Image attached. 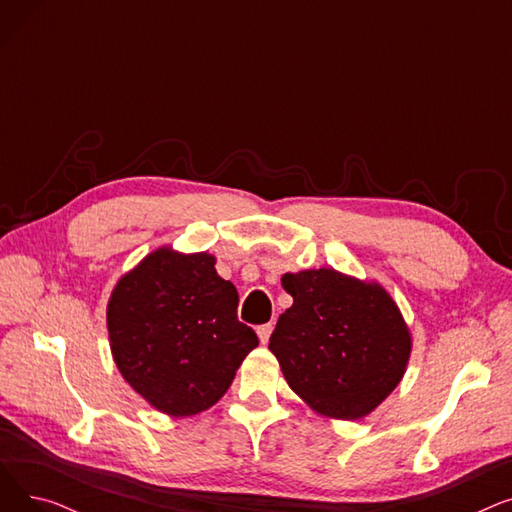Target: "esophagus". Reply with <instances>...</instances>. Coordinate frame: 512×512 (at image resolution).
I'll return each instance as SVG.
<instances>
[{"label":"esophagus","mask_w":512,"mask_h":512,"mask_svg":"<svg viewBox=\"0 0 512 512\" xmlns=\"http://www.w3.org/2000/svg\"><path fill=\"white\" fill-rule=\"evenodd\" d=\"M272 330H274V324H272V321H270V324H261V326H257V336H259L261 344H265L267 340H270Z\"/></svg>","instance_id":"esophagus-1"}]
</instances>
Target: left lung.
Returning a JSON list of instances; mask_svg holds the SVG:
<instances>
[{"label":"left lung","instance_id":"1","mask_svg":"<svg viewBox=\"0 0 512 512\" xmlns=\"http://www.w3.org/2000/svg\"><path fill=\"white\" fill-rule=\"evenodd\" d=\"M292 297L270 338L288 386L317 413L361 419L398 386L411 334L378 286L336 270L284 274Z\"/></svg>","mask_w":512,"mask_h":512}]
</instances>
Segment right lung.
I'll list each match as a JSON object with an SVG mask.
<instances>
[{"mask_svg":"<svg viewBox=\"0 0 512 512\" xmlns=\"http://www.w3.org/2000/svg\"><path fill=\"white\" fill-rule=\"evenodd\" d=\"M207 253L159 249L126 274L107 305L112 355L151 407L197 415L230 388L259 344L238 321V292Z\"/></svg>","mask_w":512,"mask_h":512,"instance_id":"add662e5","label":"right lung"}]
</instances>
